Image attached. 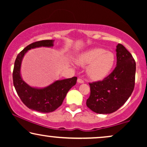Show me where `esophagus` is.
Masks as SVG:
<instances>
[{"instance_id": "esophagus-1", "label": "esophagus", "mask_w": 147, "mask_h": 147, "mask_svg": "<svg viewBox=\"0 0 147 147\" xmlns=\"http://www.w3.org/2000/svg\"><path fill=\"white\" fill-rule=\"evenodd\" d=\"M78 83L83 84V83H84V81L83 80L80 79V78H78Z\"/></svg>"}]
</instances>
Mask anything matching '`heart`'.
I'll list each match as a JSON object with an SVG mask.
<instances>
[{
    "label": "heart",
    "instance_id": "1",
    "mask_svg": "<svg viewBox=\"0 0 147 147\" xmlns=\"http://www.w3.org/2000/svg\"><path fill=\"white\" fill-rule=\"evenodd\" d=\"M82 66L88 65V76L92 80H101L109 74L115 63V55L101 48H94L80 54L76 59Z\"/></svg>",
    "mask_w": 147,
    "mask_h": 147
}]
</instances>
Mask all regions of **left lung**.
<instances>
[{"mask_svg":"<svg viewBox=\"0 0 147 147\" xmlns=\"http://www.w3.org/2000/svg\"><path fill=\"white\" fill-rule=\"evenodd\" d=\"M116 67L102 81L90 83V96L86 105L98 114H111L119 109L134 88L136 63L122 44L116 46Z\"/></svg>","mask_w":147,"mask_h":147,"instance_id":"left-lung-1","label":"left lung"}]
</instances>
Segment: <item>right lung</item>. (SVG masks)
<instances>
[{
  "instance_id": "obj_1",
  "label": "right lung",
  "mask_w": 147,
  "mask_h": 147,
  "mask_svg": "<svg viewBox=\"0 0 147 147\" xmlns=\"http://www.w3.org/2000/svg\"><path fill=\"white\" fill-rule=\"evenodd\" d=\"M54 40H43L27 46L16 58L13 73V84L24 104L29 109L48 113L59 108L68 91L76 85L77 78L56 80L44 88L32 87L23 80L21 74L22 61L27 51L39 47H53Z\"/></svg>"
}]
</instances>
